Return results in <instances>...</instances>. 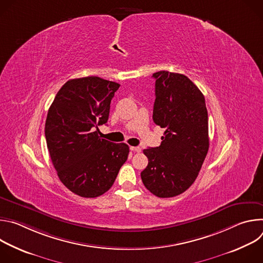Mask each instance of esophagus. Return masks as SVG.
I'll list each match as a JSON object with an SVG mask.
<instances>
[{
	"instance_id": "1",
	"label": "esophagus",
	"mask_w": 263,
	"mask_h": 263,
	"mask_svg": "<svg viewBox=\"0 0 263 263\" xmlns=\"http://www.w3.org/2000/svg\"><path fill=\"white\" fill-rule=\"evenodd\" d=\"M130 149L133 152H136V153H140L141 152V148L139 146H130Z\"/></svg>"
}]
</instances>
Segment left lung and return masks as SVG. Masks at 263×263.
Instances as JSON below:
<instances>
[{
    "label": "left lung",
    "instance_id": "8db88e82",
    "mask_svg": "<svg viewBox=\"0 0 263 263\" xmlns=\"http://www.w3.org/2000/svg\"><path fill=\"white\" fill-rule=\"evenodd\" d=\"M153 78V121L165 131L159 146L143 149L148 163L140 176L153 195L172 198L190 189L206 158L208 114L203 93L184 74L160 70Z\"/></svg>",
    "mask_w": 263,
    "mask_h": 263
}]
</instances>
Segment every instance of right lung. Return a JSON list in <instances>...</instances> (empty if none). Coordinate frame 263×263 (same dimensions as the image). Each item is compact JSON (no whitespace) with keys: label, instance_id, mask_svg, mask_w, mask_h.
I'll use <instances>...</instances> for the list:
<instances>
[{"label":"right lung","instance_id":"obj_1","mask_svg":"<svg viewBox=\"0 0 263 263\" xmlns=\"http://www.w3.org/2000/svg\"><path fill=\"white\" fill-rule=\"evenodd\" d=\"M119 87L95 76L71 79L48 111L45 134L52 163L63 185L80 197L109 191L128 158V144L101 138L98 129L107 123Z\"/></svg>","mask_w":263,"mask_h":263}]
</instances>
